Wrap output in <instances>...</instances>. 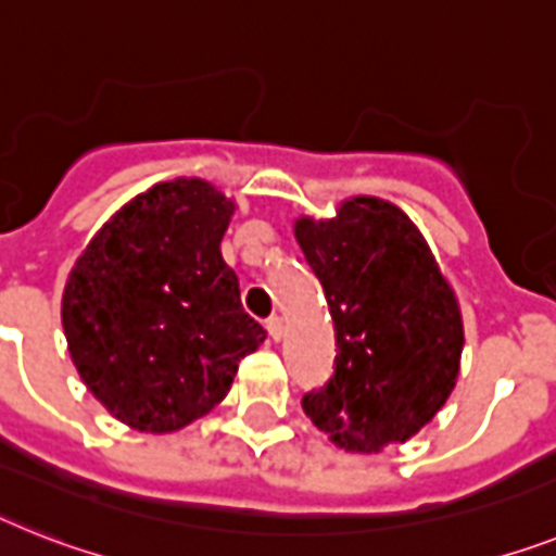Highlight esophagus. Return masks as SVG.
I'll return each instance as SVG.
<instances>
[{"label": "esophagus", "mask_w": 556, "mask_h": 556, "mask_svg": "<svg viewBox=\"0 0 556 556\" xmlns=\"http://www.w3.org/2000/svg\"><path fill=\"white\" fill-rule=\"evenodd\" d=\"M267 329H269V338H273V341H278V338L283 334V318H278V315L267 318Z\"/></svg>", "instance_id": "34e87169"}]
</instances>
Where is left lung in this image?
Masks as SVG:
<instances>
[{"label": "left lung", "instance_id": "left-lung-1", "mask_svg": "<svg viewBox=\"0 0 556 556\" xmlns=\"http://www.w3.org/2000/svg\"><path fill=\"white\" fill-rule=\"evenodd\" d=\"M295 238L334 320V375L301 406L350 452L420 432L452 394L463 320L452 287L412 218L352 199L332 222L301 218Z\"/></svg>", "mask_w": 556, "mask_h": 556}]
</instances>
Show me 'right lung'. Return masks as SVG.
I'll list each match as a JSON object with an SVG mask.
<instances>
[{
	"label": "right lung",
	"mask_w": 556,
	"mask_h": 556,
	"mask_svg": "<svg viewBox=\"0 0 556 556\" xmlns=\"http://www.w3.org/2000/svg\"><path fill=\"white\" fill-rule=\"evenodd\" d=\"M232 204L199 178L124 204L81 252L62 327L87 389L141 432H173L232 387L267 329L241 306L222 238Z\"/></svg>",
	"instance_id": "add662e5"
}]
</instances>
